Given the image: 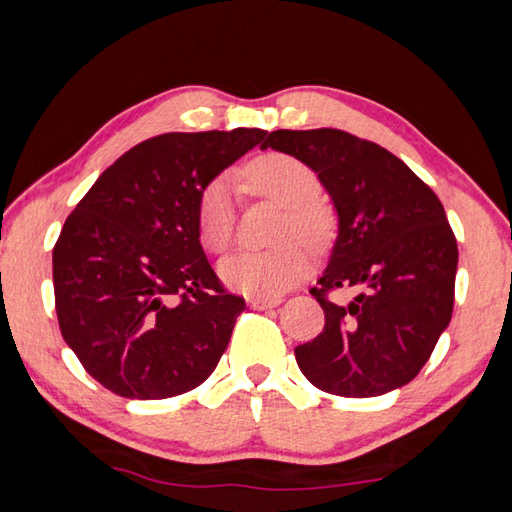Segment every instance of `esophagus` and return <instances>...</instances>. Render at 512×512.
<instances>
[{
  "label": "esophagus",
  "mask_w": 512,
  "mask_h": 512,
  "mask_svg": "<svg viewBox=\"0 0 512 512\" xmlns=\"http://www.w3.org/2000/svg\"><path fill=\"white\" fill-rule=\"evenodd\" d=\"M248 303H250V308H253V310H268V308H275V306H279L281 299H279V297H277V299L253 297V299H248Z\"/></svg>",
  "instance_id": "obj_1"
}]
</instances>
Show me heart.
<instances>
[{
	"label": "heart",
	"instance_id": "b5f03b06",
	"mask_svg": "<svg viewBox=\"0 0 512 512\" xmlns=\"http://www.w3.org/2000/svg\"><path fill=\"white\" fill-rule=\"evenodd\" d=\"M250 189L286 206L277 239H288L268 250H239L222 262V279L250 297L277 299L306 277L310 255L295 237L317 244L330 228V215L317 202L321 184L306 162L288 154H266L246 167ZM198 231L206 250L224 253L235 235L233 182L213 178L198 200Z\"/></svg>",
	"mask_w": 512,
	"mask_h": 512
}]
</instances>
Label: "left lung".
Returning <instances> with one entry per match:
<instances>
[{
  "instance_id": "left-lung-1",
  "label": "left lung",
  "mask_w": 512,
  "mask_h": 512,
  "mask_svg": "<svg viewBox=\"0 0 512 512\" xmlns=\"http://www.w3.org/2000/svg\"><path fill=\"white\" fill-rule=\"evenodd\" d=\"M268 147L306 162L339 215L328 268L310 290L323 332L295 347L303 376L345 398L407 385L453 314L458 244L438 195L391 151L341 129H277ZM350 285L362 292L347 307L329 301Z\"/></svg>"
}]
</instances>
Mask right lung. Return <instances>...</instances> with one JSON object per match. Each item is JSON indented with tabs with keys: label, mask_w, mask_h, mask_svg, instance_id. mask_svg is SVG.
Here are the masks:
<instances>
[{
	"label": "right lung",
	"mask_w": 512,
	"mask_h": 512,
	"mask_svg": "<svg viewBox=\"0 0 512 512\" xmlns=\"http://www.w3.org/2000/svg\"><path fill=\"white\" fill-rule=\"evenodd\" d=\"M264 136L237 127L149 138L107 167L65 220L52 250L59 328L116 396H178L220 363L246 303L204 255L198 200Z\"/></svg>",
	"instance_id": "1"
}]
</instances>
